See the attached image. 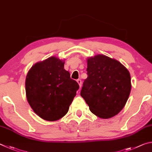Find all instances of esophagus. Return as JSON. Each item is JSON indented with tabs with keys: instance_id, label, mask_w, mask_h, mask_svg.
Listing matches in <instances>:
<instances>
[{
	"instance_id": "34e87169",
	"label": "esophagus",
	"mask_w": 152,
	"mask_h": 152,
	"mask_svg": "<svg viewBox=\"0 0 152 152\" xmlns=\"http://www.w3.org/2000/svg\"><path fill=\"white\" fill-rule=\"evenodd\" d=\"M77 83H78L79 87H81V84H82V82H81V79H77Z\"/></svg>"
}]
</instances>
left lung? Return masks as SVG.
I'll return each mask as SVG.
<instances>
[{
    "label": "left lung",
    "mask_w": 152,
    "mask_h": 152,
    "mask_svg": "<svg viewBox=\"0 0 152 152\" xmlns=\"http://www.w3.org/2000/svg\"><path fill=\"white\" fill-rule=\"evenodd\" d=\"M87 78L81 96L95 115L108 119L124 107L131 91L128 70L114 58L97 55L87 58Z\"/></svg>",
    "instance_id": "1"
}]
</instances>
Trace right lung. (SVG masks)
Segmentation results:
<instances>
[{
    "label": "right lung",
    "mask_w": 152,
    "mask_h": 152,
    "mask_svg": "<svg viewBox=\"0 0 152 152\" xmlns=\"http://www.w3.org/2000/svg\"><path fill=\"white\" fill-rule=\"evenodd\" d=\"M64 64V61L50 57L34 64L26 75V99L34 112L46 121L65 115L79 88Z\"/></svg>",
    "instance_id": "right-lung-1"
}]
</instances>
